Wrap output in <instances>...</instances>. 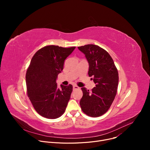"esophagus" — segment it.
I'll return each instance as SVG.
<instances>
[{"label": "esophagus", "instance_id": "34e87169", "mask_svg": "<svg viewBox=\"0 0 150 150\" xmlns=\"http://www.w3.org/2000/svg\"><path fill=\"white\" fill-rule=\"evenodd\" d=\"M73 90H79V87L76 86V85H74L73 86Z\"/></svg>", "mask_w": 150, "mask_h": 150}]
</instances>
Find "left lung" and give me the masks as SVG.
<instances>
[{
  "label": "left lung",
  "instance_id": "obj_1",
  "mask_svg": "<svg viewBox=\"0 0 150 150\" xmlns=\"http://www.w3.org/2000/svg\"><path fill=\"white\" fill-rule=\"evenodd\" d=\"M89 63V76H92L96 87L91 92L81 88L80 100L82 112L91 117H98L108 111L117 93L119 74L113 59L108 52L94 45L78 47Z\"/></svg>",
  "mask_w": 150,
  "mask_h": 150
}]
</instances>
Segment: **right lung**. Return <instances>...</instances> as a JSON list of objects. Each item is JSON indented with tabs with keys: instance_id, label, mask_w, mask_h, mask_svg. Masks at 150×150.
I'll use <instances>...</instances> for the list:
<instances>
[{
	"instance_id": "obj_1",
	"label": "right lung",
	"mask_w": 150,
	"mask_h": 150,
	"mask_svg": "<svg viewBox=\"0 0 150 150\" xmlns=\"http://www.w3.org/2000/svg\"><path fill=\"white\" fill-rule=\"evenodd\" d=\"M75 49L47 46L38 50L31 60L25 76L27 95L42 117L56 119L66 110L73 87L60 85L59 88L56 80L63 69L64 61Z\"/></svg>"
}]
</instances>
